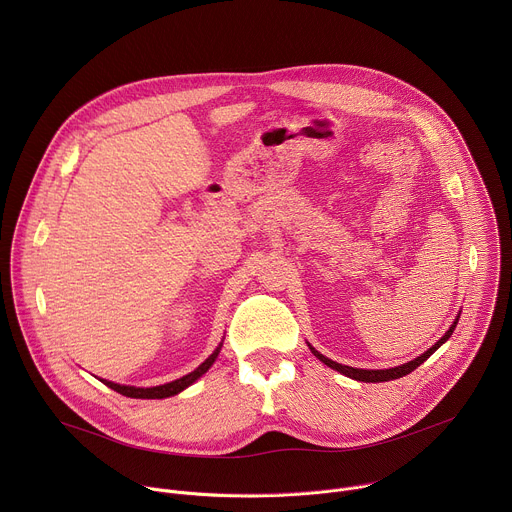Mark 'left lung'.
<instances>
[{"label": "left lung", "mask_w": 512, "mask_h": 512, "mask_svg": "<svg viewBox=\"0 0 512 512\" xmlns=\"http://www.w3.org/2000/svg\"><path fill=\"white\" fill-rule=\"evenodd\" d=\"M456 324H458V318H456V322L450 326V330H448L440 340H437L427 352H423V354L417 356L415 360L405 362V364H401V367H395V369H385V371H362V369H352V367H346V364H338V362L326 358L324 354H320V352H318L316 348H312V346H310V350L314 352V356H318V358L326 364V367H330V369H334V371H338V373H342V375H346V377H350V379H354V381H362V383H385V381H393V379H399V377H405V375L413 373L421 362H425L437 348H440V346L452 336Z\"/></svg>", "instance_id": "left-lung-1"}]
</instances>
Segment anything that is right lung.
<instances>
[{"label":"right lung","instance_id":"1","mask_svg":"<svg viewBox=\"0 0 512 512\" xmlns=\"http://www.w3.org/2000/svg\"><path fill=\"white\" fill-rule=\"evenodd\" d=\"M218 352H221V346H218L202 364L200 367L196 369V371H192L190 375H186V377H182V379H176V381H172V383H166V385H160V387H150V389H139V387H127V385H117V383H111V381H103L109 389H113V391H117V393H121V395H125V397H133V399H164V397H172V395H178L180 391H184L186 387H190L196 379H200L210 367H212V362L216 360V356H218Z\"/></svg>","mask_w":512,"mask_h":512}]
</instances>
